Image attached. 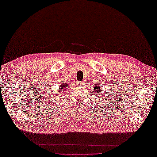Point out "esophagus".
I'll return each mask as SVG.
<instances>
[{
  "label": "esophagus",
  "instance_id": "esophagus-1",
  "mask_svg": "<svg viewBox=\"0 0 157 157\" xmlns=\"http://www.w3.org/2000/svg\"><path fill=\"white\" fill-rule=\"evenodd\" d=\"M83 84V82H82V81L78 82V85H79V86H82Z\"/></svg>",
  "mask_w": 157,
  "mask_h": 157
}]
</instances>
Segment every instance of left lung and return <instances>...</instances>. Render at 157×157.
<instances>
[{"mask_svg": "<svg viewBox=\"0 0 157 157\" xmlns=\"http://www.w3.org/2000/svg\"><path fill=\"white\" fill-rule=\"evenodd\" d=\"M102 86H103L102 85L98 84V86H95L94 87V91H96V92H97V94H96V95H97V96L98 95H103V90H101V87H102Z\"/></svg>", "mask_w": 157, "mask_h": 157, "instance_id": "left-lung-1", "label": "left lung"}]
</instances>
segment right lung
I'll return each instance as SVG.
<instances>
[{"label":"right lung","mask_w":157,"mask_h":157,"mask_svg":"<svg viewBox=\"0 0 157 157\" xmlns=\"http://www.w3.org/2000/svg\"><path fill=\"white\" fill-rule=\"evenodd\" d=\"M68 88V86H67V84L64 83V84H61L60 86H59V92L60 94H61V93H63L65 92L66 89Z\"/></svg>","instance_id":"add662e5"}]
</instances>
